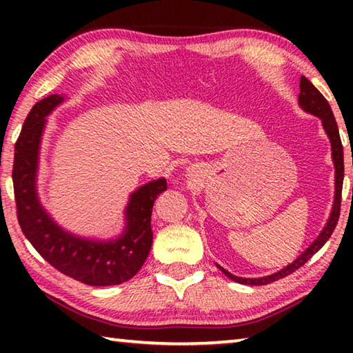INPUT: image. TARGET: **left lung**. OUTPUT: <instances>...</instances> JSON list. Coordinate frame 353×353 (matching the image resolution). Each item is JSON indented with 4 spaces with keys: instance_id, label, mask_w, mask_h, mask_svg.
Masks as SVG:
<instances>
[{
    "instance_id": "left-lung-1",
    "label": "left lung",
    "mask_w": 353,
    "mask_h": 353,
    "mask_svg": "<svg viewBox=\"0 0 353 353\" xmlns=\"http://www.w3.org/2000/svg\"><path fill=\"white\" fill-rule=\"evenodd\" d=\"M299 104H301V107L305 112L321 118L322 126H324L328 139H330V143H332V157L334 163V179H336V181H334V202H333V210L330 213V218H328L324 230L321 232V235L316 238L312 246L299 256L297 260L292 261L291 265L283 268L282 271L272 274V276H266L261 279H243V277L232 276L229 271H225L221 266H218L219 270L223 271L227 277L234 280V282L243 283V285H268V283L276 282L279 279L290 276V274H292L294 271H297L299 268L305 265V263L312 259V256L318 252L322 246H324L328 238L332 236L334 227L338 224L339 212H341V193H343V181H344V152H343V143H341V137H339L336 119L333 117L332 107L328 104V101L322 97V93L307 79L305 76L301 77Z\"/></svg>"
}]
</instances>
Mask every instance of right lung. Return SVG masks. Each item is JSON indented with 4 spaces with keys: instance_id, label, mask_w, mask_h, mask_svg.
<instances>
[{
    "instance_id": "obj_1",
    "label": "right lung",
    "mask_w": 353,
    "mask_h": 353,
    "mask_svg": "<svg viewBox=\"0 0 353 353\" xmlns=\"http://www.w3.org/2000/svg\"><path fill=\"white\" fill-rule=\"evenodd\" d=\"M62 101L61 94L39 101L28 113L15 143L12 181L19 224L35 250L65 276L90 286L124 283L140 271L148 259L152 246L154 201L168 185L165 179H159L132 193L126 208V230L118 240L90 241L61 229L40 205L35 174L45 117Z\"/></svg>"
}]
</instances>
